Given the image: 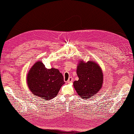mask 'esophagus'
<instances>
[{
	"label": "esophagus",
	"mask_w": 134,
	"mask_h": 134,
	"mask_svg": "<svg viewBox=\"0 0 134 134\" xmlns=\"http://www.w3.org/2000/svg\"><path fill=\"white\" fill-rule=\"evenodd\" d=\"M72 80H73V79H72V77H69V79H68V80H67V83H70L72 82Z\"/></svg>",
	"instance_id": "34e87169"
}]
</instances>
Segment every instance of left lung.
Instances as JSON below:
<instances>
[{"instance_id": "1", "label": "left lung", "mask_w": 134, "mask_h": 134, "mask_svg": "<svg viewBox=\"0 0 134 134\" xmlns=\"http://www.w3.org/2000/svg\"><path fill=\"white\" fill-rule=\"evenodd\" d=\"M76 74L79 80L74 81L73 86L81 98H90L102 88L103 73L99 64L94 61L86 63L80 59L77 66Z\"/></svg>"}]
</instances>
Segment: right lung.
Wrapping results in <instances>:
<instances>
[{
    "label": "right lung",
    "mask_w": 134,
    "mask_h": 134,
    "mask_svg": "<svg viewBox=\"0 0 134 134\" xmlns=\"http://www.w3.org/2000/svg\"><path fill=\"white\" fill-rule=\"evenodd\" d=\"M27 83L36 98L46 100L55 98L65 84L63 76L58 69H47L41 61L36 62L28 71Z\"/></svg>",
    "instance_id": "1"
}]
</instances>
